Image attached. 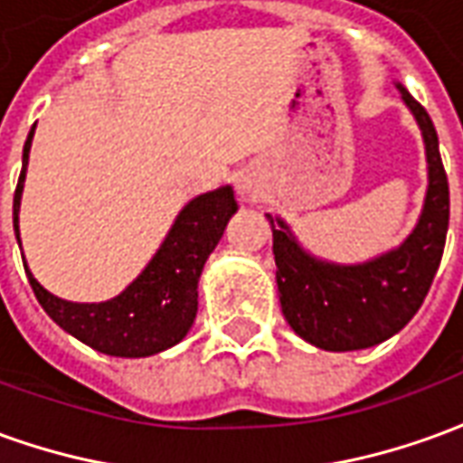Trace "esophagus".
<instances>
[{"mask_svg": "<svg viewBox=\"0 0 463 463\" xmlns=\"http://www.w3.org/2000/svg\"><path fill=\"white\" fill-rule=\"evenodd\" d=\"M238 193H241L242 198H258L260 188H258V183L252 181L250 175H242V178H238Z\"/></svg>", "mask_w": 463, "mask_h": 463, "instance_id": "34e87169", "label": "esophagus"}]
</instances>
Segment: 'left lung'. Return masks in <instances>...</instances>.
Returning <instances> with one entry per match:
<instances>
[{
	"label": "left lung",
	"instance_id": "obj_1",
	"mask_svg": "<svg viewBox=\"0 0 463 463\" xmlns=\"http://www.w3.org/2000/svg\"><path fill=\"white\" fill-rule=\"evenodd\" d=\"M397 89L421 128L429 163L424 208L407 241L362 265H337L302 250L290 228L268 215L282 315L302 340L327 352L367 349L397 335L427 298L447 242L449 181L437 128L427 109Z\"/></svg>",
	"mask_w": 463,
	"mask_h": 463
}]
</instances>
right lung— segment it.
Masks as SVG:
<instances>
[{"label":"right lung","instance_id":"add662e5","mask_svg":"<svg viewBox=\"0 0 463 463\" xmlns=\"http://www.w3.org/2000/svg\"><path fill=\"white\" fill-rule=\"evenodd\" d=\"M36 126V123H34ZM34 128L22 156L14 191V232L19 241V203L24 191L26 163ZM238 211L231 185L193 198L173 222L165 241L146 270L126 290L106 302H69L44 290L32 270L26 278L36 300L52 320L89 347L111 357H148L173 347L188 335L198 312V280L203 265ZM22 248V241H19Z\"/></svg>","mask_w":463,"mask_h":463}]
</instances>
